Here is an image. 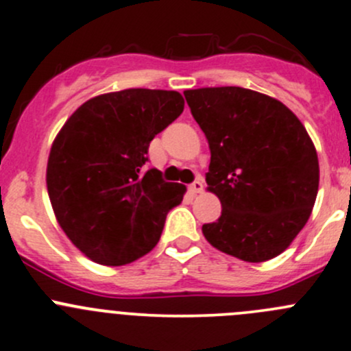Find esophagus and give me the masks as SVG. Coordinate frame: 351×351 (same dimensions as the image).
<instances>
[{
  "mask_svg": "<svg viewBox=\"0 0 351 351\" xmlns=\"http://www.w3.org/2000/svg\"><path fill=\"white\" fill-rule=\"evenodd\" d=\"M202 189H204V184H202L201 179L194 180V182L189 186V191L192 192V194H199V192H202Z\"/></svg>",
  "mask_w": 351,
  "mask_h": 351,
  "instance_id": "34e87169",
  "label": "esophagus"
}]
</instances>
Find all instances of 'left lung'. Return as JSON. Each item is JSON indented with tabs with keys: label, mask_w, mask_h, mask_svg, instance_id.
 <instances>
[{
	"label": "left lung",
	"mask_w": 351,
	"mask_h": 351,
	"mask_svg": "<svg viewBox=\"0 0 351 351\" xmlns=\"http://www.w3.org/2000/svg\"><path fill=\"white\" fill-rule=\"evenodd\" d=\"M184 97L209 142L207 191L222 206L202 234L243 261L276 258L310 219L318 194V156L306 129L285 104L254 90L210 86Z\"/></svg>",
	"instance_id": "obj_1"
}]
</instances>
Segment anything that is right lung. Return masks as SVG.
I'll list each match as a JSON object with an SVG mask.
<instances>
[{"instance_id":"obj_1","label":"right lung","mask_w":351,"mask_h":351,"mask_svg":"<svg viewBox=\"0 0 351 351\" xmlns=\"http://www.w3.org/2000/svg\"><path fill=\"white\" fill-rule=\"evenodd\" d=\"M174 90L127 88L86 100L58 132L47 187L60 228L88 259L123 266L159 243L186 186L144 165L149 144L182 114Z\"/></svg>"}]
</instances>
